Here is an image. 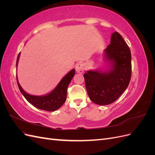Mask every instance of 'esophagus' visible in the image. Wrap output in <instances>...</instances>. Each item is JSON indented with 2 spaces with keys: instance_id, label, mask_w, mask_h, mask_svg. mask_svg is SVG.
<instances>
[{
  "instance_id": "1",
  "label": "esophagus",
  "mask_w": 155,
  "mask_h": 155,
  "mask_svg": "<svg viewBox=\"0 0 155 155\" xmlns=\"http://www.w3.org/2000/svg\"><path fill=\"white\" fill-rule=\"evenodd\" d=\"M85 66L84 64L78 63L76 64V71L78 73H83L84 71H85Z\"/></svg>"
}]
</instances>
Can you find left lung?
<instances>
[{
  "label": "left lung",
  "mask_w": 155,
  "mask_h": 155,
  "mask_svg": "<svg viewBox=\"0 0 155 155\" xmlns=\"http://www.w3.org/2000/svg\"><path fill=\"white\" fill-rule=\"evenodd\" d=\"M107 70H88L84 74L91 100L100 105L114 102L127 88L131 78V54L118 32L112 34L110 43L104 50Z\"/></svg>",
  "instance_id": "1"
}]
</instances>
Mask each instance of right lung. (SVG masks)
Wrapping results in <instances>:
<instances>
[{"mask_svg": "<svg viewBox=\"0 0 155 155\" xmlns=\"http://www.w3.org/2000/svg\"><path fill=\"white\" fill-rule=\"evenodd\" d=\"M21 53L18 54L17 59L16 67H17V64L19 59ZM75 74V69L72 70L67 74L59 81L58 85L50 93L43 96H34L31 95L26 92L23 90L19 83L18 81V78L17 76V81L18 88L24 96L26 100L28 101L30 104L34 105L35 107L39 109L44 110L46 111H55L61 107L67 99V88Z\"/></svg>", "mask_w": 155, "mask_h": 155, "instance_id": "obj_1", "label": "right lung"}]
</instances>
